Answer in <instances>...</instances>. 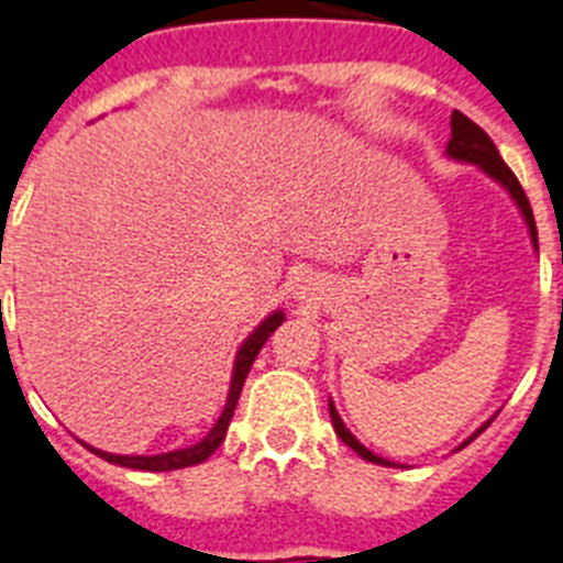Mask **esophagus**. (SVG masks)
I'll return each instance as SVG.
<instances>
[{
    "mask_svg": "<svg viewBox=\"0 0 563 563\" xmlns=\"http://www.w3.org/2000/svg\"><path fill=\"white\" fill-rule=\"evenodd\" d=\"M297 288H302V291H300V294H306V286H297Z\"/></svg>",
    "mask_w": 563,
    "mask_h": 563,
    "instance_id": "34e87169",
    "label": "esophagus"
}]
</instances>
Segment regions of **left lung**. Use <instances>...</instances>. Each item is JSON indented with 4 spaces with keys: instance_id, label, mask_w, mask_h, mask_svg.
<instances>
[{
    "instance_id": "8db88e82",
    "label": "left lung",
    "mask_w": 563,
    "mask_h": 563,
    "mask_svg": "<svg viewBox=\"0 0 563 563\" xmlns=\"http://www.w3.org/2000/svg\"><path fill=\"white\" fill-rule=\"evenodd\" d=\"M445 154L452 156V159L457 162H471V165H477L479 170H485V174L490 176L494 181H499V185L505 187L510 194V199L516 201V207H519V212L525 216V224H528L530 230V238H533V246L539 250V232H536V219H533V210H530V201L528 196H525V190H521L519 179L514 176V170L508 168L503 162V156H499V151H496V145L490 143V136L485 134L483 129H479L474 120H468L463 114V111H454L452 114V140H449V145H445ZM328 407H331V420H333V429H336V434L342 438V443H347L353 449V452L358 454L362 460H367V463H378V465H393L389 460L378 457V454H373L367 449V445L358 443L356 438L351 434V429L344 427L342 418H339L336 407H333V401H328ZM494 420V418H490ZM488 420V423H490ZM488 423H483V427L477 429V432L471 434L465 443H471V440L477 438L479 432H485L488 429ZM463 443V445H465Z\"/></svg>"
}]
</instances>
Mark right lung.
Listing matches in <instances>:
<instances>
[{
    "label": "right lung",
    "mask_w": 563,
    "mask_h": 563,
    "mask_svg": "<svg viewBox=\"0 0 563 563\" xmlns=\"http://www.w3.org/2000/svg\"><path fill=\"white\" fill-rule=\"evenodd\" d=\"M283 319H286L283 317V311L269 313V317L263 319L261 325H257L255 331L244 339V344L238 347L224 412H221V418L212 423V429L199 440V443L187 445V449H176V452L154 454V457H145V454H109V452H100V449H92V445H86V449L98 454V457H103L106 463H114V465H123V468H136V471H174V468H187V465L205 463V460L210 457L216 449H219L221 440L227 438V427H230L232 412H235L238 398H241V389H244L246 376H250L252 362H255V356L261 353V347L266 344V339L277 331V325H280Z\"/></svg>",
    "instance_id": "1"
}]
</instances>
